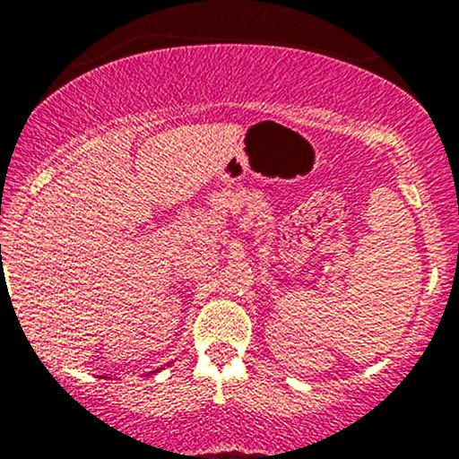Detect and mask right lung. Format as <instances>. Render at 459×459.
I'll use <instances>...</instances> for the list:
<instances>
[{
  "mask_svg": "<svg viewBox=\"0 0 459 459\" xmlns=\"http://www.w3.org/2000/svg\"><path fill=\"white\" fill-rule=\"evenodd\" d=\"M152 373H155V371H152Z\"/></svg>",
  "mask_w": 459,
  "mask_h": 459,
  "instance_id": "right-lung-1",
  "label": "right lung"
}]
</instances>
